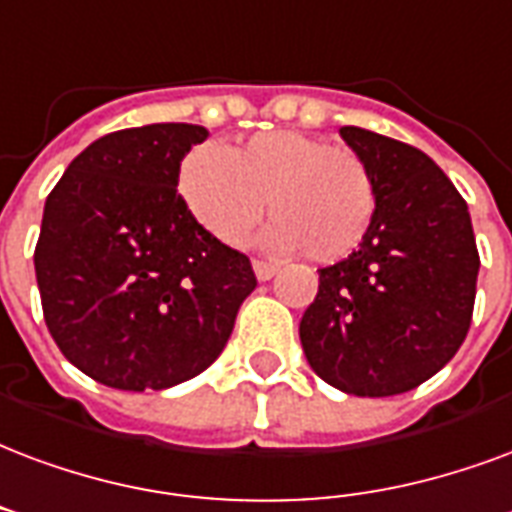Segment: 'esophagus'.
Here are the masks:
<instances>
[{"instance_id":"esophagus-1","label":"esophagus","mask_w":512,"mask_h":512,"mask_svg":"<svg viewBox=\"0 0 512 512\" xmlns=\"http://www.w3.org/2000/svg\"><path fill=\"white\" fill-rule=\"evenodd\" d=\"M252 268H255V276L260 279V282L274 279L276 271H279V266H276V263H266V260H255V263H252Z\"/></svg>"}]
</instances>
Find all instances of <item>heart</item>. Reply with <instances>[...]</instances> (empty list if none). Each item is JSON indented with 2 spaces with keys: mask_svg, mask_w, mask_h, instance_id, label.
Here are the masks:
<instances>
[{
  "mask_svg": "<svg viewBox=\"0 0 512 512\" xmlns=\"http://www.w3.org/2000/svg\"><path fill=\"white\" fill-rule=\"evenodd\" d=\"M179 192L198 225L227 246L244 244L268 214L263 246L301 249L314 263L352 255L369 233L377 187L358 151L304 132H257L233 149L195 146L179 170Z\"/></svg>",
  "mask_w": 512,
  "mask_h": 512,
  "instance_id": "heart-1",
  "label": "heart"
}]
</instances>
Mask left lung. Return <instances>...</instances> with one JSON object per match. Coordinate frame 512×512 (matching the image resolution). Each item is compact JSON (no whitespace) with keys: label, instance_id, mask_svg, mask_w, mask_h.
Wrapping results in <instances>:
<instances>
[{"label":"left lung","instance_id":"obj_1","mask_svg":"<svg viewBox=\"0 0 512 512\" xmlns=\"http://www.w3.org/2000/svg\"><path fill=\"white\" fill-rule=\"evenodd\" d=\"M374 176L377 208L361 246L320 268L301 317L314 374L352 396H396L445 366L467 339L478 246L467 203L415 146L342 127Z\"/></svg>","mask_w":512,"mask_h":512}]
</instances>
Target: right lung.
I'll return each instance as SVG.
<instances>
[{
	"label": "right lung",
	"mask_w": 512,
	"mask_h": 512,
	"mask_svg": "<svg viewBox=\"0 0 512 512\" xmlns=\"http://www.w3.org/2000/svg\"><path fill=\"white\" fill-rule=\"evenodd\" d=\"M200 124H146L94 140L45 200L34 274L45 325L92 380L165 391L217 361L244 298L249 257L198 225L181 160Z\"/></svg>",
	"instance_id": "add662e5"
}]
</instances>
